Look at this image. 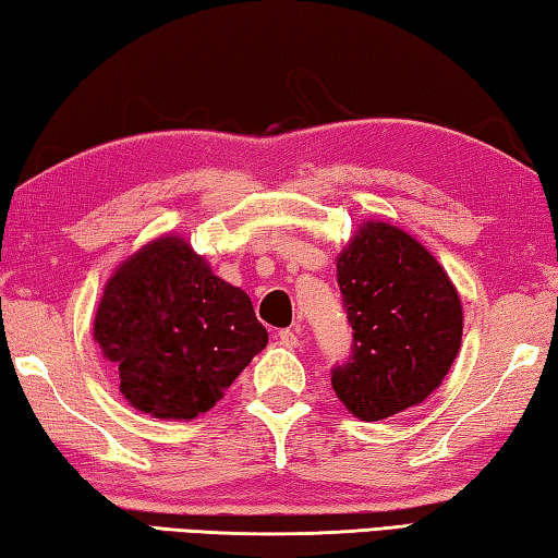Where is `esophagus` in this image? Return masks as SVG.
Here are the masks:
<instances>
[{
    "label": "esophagus",
    "mask_w": 558,
    "mask_h": 558,
    "mask_svg": "<svg viewBox=\"0 0 558 558\" xmlns=\"http://www.w3.org/2000/svg\"><path fill=\"white\" fill-rule=\"evenodd\" d=\"M300 337H302V329L298 325L295 327H288V329H280V332H278L280 344H286V347H298L300 344Z\"/></svg>",
    "instance_id": "1"
}]
</instances>
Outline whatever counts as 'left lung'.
<instances>
[{"instance_id":"8db88e82","label":"left lung","mask_w":558,"mask_h":558,"mask_svg":"<svg viewBox=\"0 0 558 558\" xmlns=\"http://www.w3.org/2000/svg\"><path fill=\"white\" fill-rule=\"evenodd\" d=\"M354 347L332 389L356 418L381 421L438 389L462 339V305L440 263L401 229L364 221L337 258Z\"/></svg>"}]
</instances>
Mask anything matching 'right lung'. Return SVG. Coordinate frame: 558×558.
<instances>
[{"label": "right lung", "instance_id": "1", "mask_svg": "<svg viewBox=\"0 0 558 558\" xmlns=\"http://www.w3.org/2000/svg\"><path fill=\"white\" fill-rule=\"evenodd\" d=\"M93 337L132 409L174 421L214 409L268 344L251 298L179 235L149 241L112 272Z\"/></svg>", "mask_w": 558, "mask_h": 558}]
</instances>
